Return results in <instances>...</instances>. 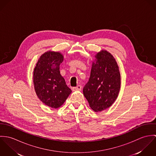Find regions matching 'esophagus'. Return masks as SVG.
<instances>
[{"label": "esophagus", "instance_id": "obj_1", "mask_svg": "<svg viewBox=\"0 0 156 156\" xmlns=\"http://www.w3.org/2000/svg\"><path fill=\"white\" fill-rule=\"evenodd\" d=\"M72 89L73 90H80L82 89V87H81V85H78L76 87H73Z\"/></svg>", "mask_w": 156, "mask_h": 156}]
</instances>
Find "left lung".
<instances>
[{
  "label": "left lung",
  "instance_id": "obj_1",
  "mask_svg": "<svg viewBox=\"0 0 156 156\" xmlns=\"http://www.w3.org/2000/svg\"><path fill=\"white\" fill-rule=\"evenodd\" d=\"M92 61L89 81L83 89L90 108L100 112L111 107L116 100L121 87L118 64L111 53L101 50Z\"/></svg>",
  "mask_w": 156,
  "mask_h": 156
}]
</instances>
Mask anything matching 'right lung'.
I'll list each match as a JSON object with an SVG mask.
<instances>
[{
	"mask_svg": "<svg viewBox=\"0 0 156 156\" xmlns=\"http://www.w3.org/2000/svg\"><path fill=\"white\" fill-rule=\"evenodd\" d=\"M64 59L59 51H47L40 57L34 70L33 82L37 97L53 109L60 108L72 92L60 73L59 66Z\"/></svg>",
	"mask_w": 156,
	"mask_h": 156,
	"instance_id": "1",
	"label": "right lung"
}]
</instances>
